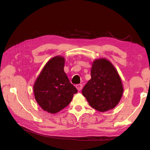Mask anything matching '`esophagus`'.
<instances>
[{
  "label": "esophagus",
  "mask_w": 150,
  "mask_h": 150,
  "mask_svg": "<svg viewBox=\"0 0 150 150\" xmlns=\"http://www.w3.org/2000/svg\"><path fill=\"white\" fill-rule=\"evenodd\" d=\"M76 88H77V89L78 91H81V89H82V88H83V85L82 84L77 85H76Z\"/></svg>",
  "instance_id": "obj_1"
}]
</instances>
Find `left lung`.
Wrapping results in <instances>:
<instances>
[{
  "label": "left lung",
  "mask_w": 150,
  "mask_h": 150,
  "mask_svg": "<svg viewBox=\"0 0 150 150\" xmlns=\"http://www.w3.org/2000/svg\"><path fill=\"white\" fill-rule=\"evenodd\" d=\"M91 79L82 90L89 105L102 112L113 109L120 102L124 88L117 70L110 61L99 58L93 61Z\"/></svg>",
  "instance_id": "left-lung-1"
}]
</instances>
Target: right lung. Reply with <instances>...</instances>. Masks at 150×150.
Returning <instances> with one entry per match:
<instances>
[{
	"label": "right lung",
	"instance_id": "1",
	"mask_svg": "<svg viewBox=\"0 0 150 150\" xmlns=\"http://www.w3.org/2000/svg\"><path fill=\"white\" fill-rule=\"evenodd\" d=\"M65 61L60 55L50 59L33 86L36 102L43 110L51 114L66 107L77 93L64 71Z\"/></svg>",
	"mask_w": 150,
	"mask_h": 150
}]
</instances>
